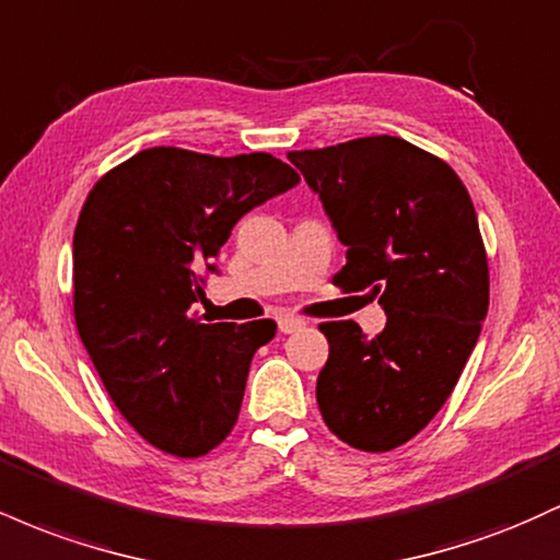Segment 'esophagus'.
Instances as JSON below:
<instances>
[{"label":"esophagus","mask_w":560,"mask_h":560,"mask_svg":"<svg viewBox=\"0 0 560 560\" xmlns=\"http://www.w3.org/2000/svg\"><path fill=\"white\" fill-rule=\"evenodd\" d=\"M276 324H279V331L281 334H294V331H300L302 326H305V320L298 318V316H279V320H276Z\"/></svg>","instance_id":"esophagus-1"}]
</instances>
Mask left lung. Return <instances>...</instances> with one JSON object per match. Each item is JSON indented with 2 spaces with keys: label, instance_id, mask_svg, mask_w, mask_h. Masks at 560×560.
<instances>
[{
  "label": "left lung",
  "instance_id": "obj_1",
  "mask_svg": "<svg viewBox=\"0 0 560 560\" xmlns=\"http://www.w3.org/2000/svg\"><path fill=\"white\" fill-rule=\"evenodd\" d=\"M316 191L345 268L334 284L369 289L387 326L320 324L329 361L316 400L347 445L387 453L416 436L458 384L490 305V271L471 197L445 160L397 137L289 152Z\"/></svg>",
  "mask_w": 560,
  "mask_h": 560
}]
</instances>
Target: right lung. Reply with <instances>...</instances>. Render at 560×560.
Here are the masks:
<instances>
[{
	"label": "right lung",
	"instance_id": "right-lung-1",
	"mask_svg": "<svg viewBox=\"0 0 560 560\" xmlns=\"http://www.w3.org/2000/svg\"><path fill=\"white\" fill-rule=\"evenodd\" d=\"M300 184L266 152L141 150L89 191L73 234V311L96 374L150 445L199 458L240 419L273 320L205 324L191 305L244 213Z\"/></svg>",
	"mask_w": 560,
	"mask_h": 560
}]
</instances>
